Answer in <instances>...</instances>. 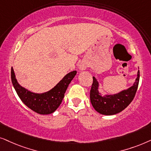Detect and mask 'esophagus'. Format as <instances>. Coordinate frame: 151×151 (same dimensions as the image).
Returning a JSON list of instances; mask_svg holds the SVG:
<instances>
[{"label": "esophagus", "mask_w": 151, "mask_h": 151, "mask_svg": "<svg viewBox=\"0 0 151 151\" xmlns=\"http://www.w3.org/2000/svg\"><path fill=\"white\" fill-rule=\"evenodd\" d=\"M87 68V64L86 63H81L79 65L80 70H85Z\"/></svg>", "instance_id": "34e87169"}]
</instances>
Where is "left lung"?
<instances>
[{"label":"left lung","instance_id":"left-lung-1","mask_svg":"<svg viewBox=\"0 0 151 151\" xmlns=\"http://www.w3.org/2000/svg\"><path fill=\"white\" fill-rule=\"evenodd\" d=\"M91 90L90 92V101L96 111L105 115H112L122 112L125 109L135 96L139 81V71L137 72V77L133 86L126 90L113 95H106L102 96L98 91V83L95 77H92Z\"/></svg>","mask_w":151,"mask_h":151}]
</instances>
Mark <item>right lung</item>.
<instances>
[{
    "mask_svg": "<svg viewBox=\"0 0 151 151\" xmlns=\"http://www.w3.org/2000/svg\"><path fill=\"white\" fill-rule=\"evenodd\" d=\"M76 74L77 71L70 72L50 91L37 94L20 86L16 79L13 68L11 69L12 82L19 98L28 108L41 114H51L59 108L68 86Z\"/></svg>",
    "mask_w": 151,
    "mask_h": 151,
    "instance_id": "right-lung-1",
    "label": "right lung"
}]
</instances>
